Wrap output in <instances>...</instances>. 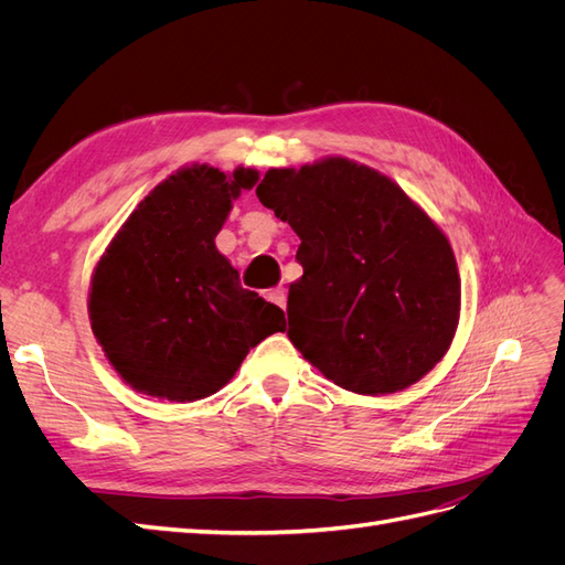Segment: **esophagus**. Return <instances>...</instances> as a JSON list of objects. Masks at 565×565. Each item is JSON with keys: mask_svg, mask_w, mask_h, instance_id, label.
Wrapping results in <instances>:
<instances>
[{"mask_svg": "<svg viewBox=\"0 0 565 565\" xmlns=\"http://www.w3.org/2000/svg\"><path fill=\"white\" fill-rule=\"evenodd\" d=\"M266 299H268V301H273L276 306H280V309H285V303H287V295H285V289H282V287H278V289H270V292H266Z\"/></svg>", "mask_w": 565, "mask_h": 565, "instance_id": "esophagus-1", "label": "esophagus"}]
</instances>
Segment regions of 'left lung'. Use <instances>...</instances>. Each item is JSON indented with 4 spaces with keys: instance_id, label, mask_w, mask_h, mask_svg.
Listing matches in <instances>:
<instances>
[{
    "instance_id": "left-lung-1",
    "label": "left lung",
    "mask_w": 565,
    "mask_h": 565,
    "mask_svg": "<svg viewBox=\"0 0 565 565\" xmlns=\"http://www.w3.org/2000/svg\"><path fill=\"white\" fill-rule=\"evenodd\" d=\"M256 198L299 235L287 337L337 386L380 396L434 370L459 322L452 247L377 169L324 158L268 169Z\"/></svg>"
}]
</instances>
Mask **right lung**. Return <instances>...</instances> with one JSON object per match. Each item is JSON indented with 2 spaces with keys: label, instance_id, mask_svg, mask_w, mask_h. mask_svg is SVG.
Masks as SVG:
<instances>
[{
  "label": "right lung",
  "instance_id": "1",
  "mask_svg": "<svg viewBox=\"0 0 565 565\" xmlns=\"http://www.w3.org/2000/svg\"><path fill=\"white\" fill-rule=\"evenodd\" d=\"M259 172L183 167L139 202L94 268L89 320L131 388L191 403L226 386L249 349L285 332L276 303L243 289L214 245Z\"/></svg>",
  "mask_w": 565,
  "mask_h": 565
}]
</instances>
